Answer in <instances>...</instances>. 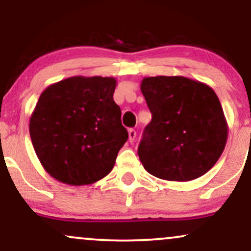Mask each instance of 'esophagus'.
Masks as SVG:
<instances>
[{
    "instance_id": "obj_1",
    "label": "esophagus",
    "mask_w": 251,
    "mask_h": 251,
    "mask_svg": "<svg viewBox=\"0 0 251 251\" xmlns=\"http://www.w3.org/2000/svg\"><path fill=\"white\" fill-rule=\"evenodd\" d=\"M135 137H137V132H135V129L129 128L128 129V140H129V143H133Z\"/></svg>"
}]
</instances>
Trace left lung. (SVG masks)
<instances>
[{"mask_svg":"<svg viewBox=\"0 0 251 251\" xmlns=\"http://www.w3.org/2000/svg\"><path fill=\"white\" fill-rule=\"evenodd\" d=\"M152 120L138 148L154 177L189 181L209 171L227 139V123L215 91L185 76H149L140 85Z\"/></svg>","mask_w":251,"mask_h":251,"instance_id":"left-lung-1","label":"left lung"}]
</instances>
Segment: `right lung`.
I'll use <instances>...</instances> for the list:
<instances>
[{
  "instance_id": "1",
  "label": "right lung",
  "mask_w": 251,
  "mask_h": 251,
  "mask_svg": "<svg viewBox=\"0 0 251 251\" xmlns=\"http://www.w3.org/2000/svg\"><path fill=\"white\" fill-rule=\"evenodd\" d=\"M116 86L111 76H72L41 93L29 133L40 163L56 180L88 185L112 171L128 138L113 100Z\"/></svg>"
}]
</instances>
